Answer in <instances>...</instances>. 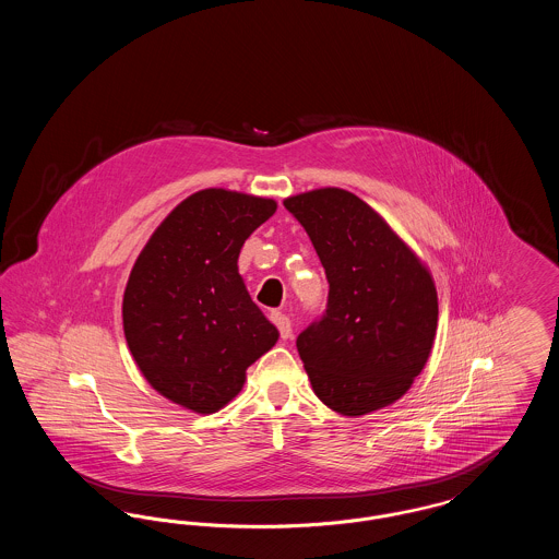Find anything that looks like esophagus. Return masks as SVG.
<instances>
[{
	"label": "esophagus",
	"instance_id": "1",
	"mask_svg": "<svg viewBox=\"0 0 559 559\" xmlns=\"http://www.w3.org/2000/svg\"><path fill=\"white\" fill-rule=\"evenodd\" d=\"M270 320H272V324L278 329L281 340H289V337H292V320H289L287 314H283L281 310H272V312H270Z\"/></svg>",
	"mask_w": 559,
	"mask_h": 559
}]
</instances>
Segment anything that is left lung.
<instances>
[{
  "mask_svg": "<svg viewBox=\"0 0 559 559\" xmlns=\"http://www.w3.org/2000/svg\"><path fill=\"white\" fill-rule=\"evenodd\" d=\"M285 210L308 233L329 281L324 312L295 342L317 396L349 417L392 404L433 344L438 295L429 272L347 190L304 192Z\"/></svg>",
  "mask_w": 559,
  "mask_h": 559,
  "instance_id": "obj_1",
  "label": "left lung"
}]
</instances>
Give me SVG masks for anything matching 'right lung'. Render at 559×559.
I'll use <instances>...</instances> for the list:
<instances>
[{"label": "right lung", "mask_w": 559, "mask_h": 559, "mask_svg": "<svg viewBox=\"0 0 559 559\" xmlns=\"http://www.w3.org/2000/svg\"><path fill=\"white\" fill-rule=\"evenodd\" d=\"M276 203L222 188L194 192L169 213L133 264L123 331L135 365L165 399L215 413L278 331L251 301L237 260Z\"/></svg>", "instance_id": "add662e5"}]
</instances>
